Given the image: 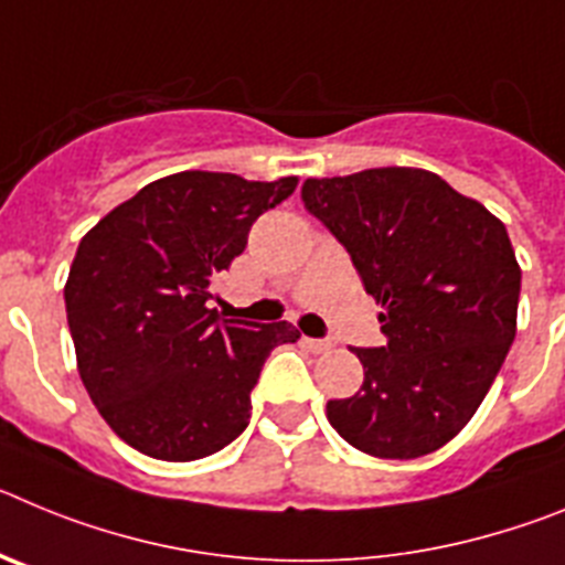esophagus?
Returning a JSON list of instances; mask_svg holds the SVG:
<instances>
[{
	"mask_svg": "<svg viewBox=\"0 0 565 565\" xmlns=\"http://www.w3.org/2000/svg\"><path fill=\"white\" fill-rule=\"evenodd\" d=\"M302 344H306L308 351H313V353H328L333 348L331 339H308V337H302Z\"/></svg>",
	"mask_w": 565,
	"mask_h": 565,
	"instance_id": "esophagus-1",
	"label": "esophagus"
}]
</instances>
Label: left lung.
<instances>
[{
  "mask_svg": "<svg viewBox=\"0 0 565 565\" xmlns=\"http://www.w3.org/2000/svg\"><path fill=\"white\" fill-rule=\"evenodd\" d=\"M302 203L382 306V348H353L356 396L328 402L344 441L376 458L438 450L476 416L515 339L521 266L507 226L427 169L308 178Z\"/></svg>",
  "mask_w": 565,
  "mask_h": 565,
  "instance_id": "left-lung-1",
  "label": "left lung"
}]
</instances>
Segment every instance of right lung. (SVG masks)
<instances>
[{
  "instance_id": "right-lung-1",
  "label": "right lung",
  "mask_w": 565,
  "mask_h": 565,
  "mask_svg": "<svg viewBox=\"0 0 565 565\" xmlns=\"http://www.w3.org/2000/svg\"><path fill=\"white\" fill-rule=\"evenodd\" d=\"M294 189L297 178L169 174L78 243L64 286L78 373L115 436L143 456L194 461L232 444L268 353L299 339L291 322L209 308L212 279L243 254L252 223Z\"/></svg>"
}]
</instances>
